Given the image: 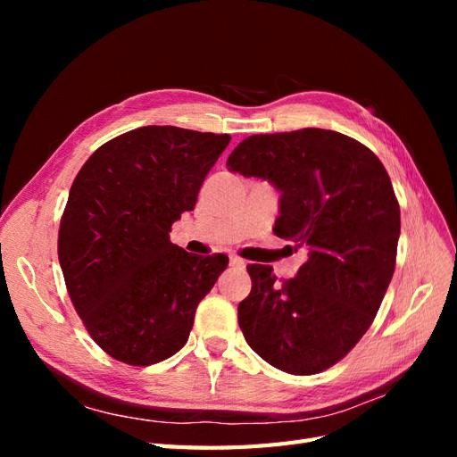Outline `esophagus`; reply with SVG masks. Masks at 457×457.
<instances>
[{
    "mask_svg": "<svg viewBox=\"0 0 457 457\" xmlns=\"http://www.w3.org/2000/svg\"><path fill=\"white\" fill-rule=\"evenodd\" d=\"M230 265L237 267V269H244V267H245V261L240 259V257H237V255H230Z\"/></svg>",
    "mask_w": 457,
    "mask_h": 457,
    "instance_id": "34e87169",
    "label": "esophagus"
}]
</instances>
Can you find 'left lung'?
I'll list each match as a JSON object with an SVG mask.
<instances>
[{"label": "left lung", "instance_id": "left-lung-1", "mask_svg": "<svg viewBox=\"0 0 457 457\" xmlns=\"http://www.w3.org/2000/svg\"><path fill=\"white\" fill-rule=\"evenodd\" d=\"M227 165L280 190L274 234L307 250L284 284L272 267L247 265L242 334L274 368L324 371L366 334L393 278L400 207L391 179L368 146L318 128L247 137Z\"/></svg>", "mask_w": 457, "mask_h": 457}]
</instances>
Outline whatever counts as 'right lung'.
<instances>
[{
	"instance_id": "1",
	"label": "right lung",
	"mask_w": 457,
	"mask_h": 457,
	"mask_svg": "<svg viewBox=\"0 0 457 457\" xmlns=\"http://www.w3.org/2000/svg\"><path fill=\"white\" fill-rule=\"evenodd\" d=\"M230 135L146 126L96 148L76 175L59 228L72 305L99 347L150 366L185 347L198 303L228 265L171 244Z\"/></svg>"
}]
</instances>
